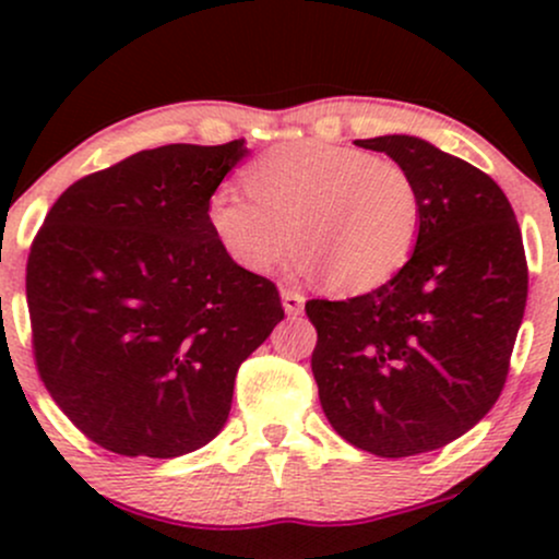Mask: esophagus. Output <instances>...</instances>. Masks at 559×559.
<instances>
[{"instance_id": "esophagus-1", "label": "esophagus", "mask_w": 559, "mask_h": 559, "mask_svg": "<svg viewBox=\"0 0 559 559\" xmlns=\"http://www.w3.org/2000/svg\"><path fill=\"white\" fill-rule=\"evenodd\" d=\"M281 299H284L286 316H301V310H305V294H299L297 288H281Z\"/></svg>"}]
</instances>
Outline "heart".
I'll return each mask as SVG.
<instances>
[{"mask_svg": "<svg viewBox=\"0 0 559 559\" xmlns=\"http://www.w3.org/2000/svg\"><path fill=\"white\" fill-rule=\"evenodd\" d=\"M243 189L249 197L217 189L207 223L249 273L275 271L297 243V271L357 294L394 278L418 247L423 194L396 159L323 141L284 144L243 170Z\"/></svg>", "mask_w": 559, "mask_h": 559, "instance_id": "obj_1", "label": "heart"}]
</instances>
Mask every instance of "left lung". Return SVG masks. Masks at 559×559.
<instances>
[{"label":"left lung","mask_w":559,"mask_h":559,"mask_svg":"<svg viewBox=\"0 0 559 559\" xmlns=\"http://www.w3.org/2000/svg\"><path fill=\"white\" fill-rule=\"evenodd\" d=\"M415 176L423 226L394 278L344 301L310 299L323 413L342 439L409 457L460 439L502 394L528 297L523 236L504 191L415 136L357 139Z\"/></svg>","instance_id":"obj_1"}]
</instances>
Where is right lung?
<instances>
[{"label":"right lung","mask_w":559,"mask_h":559,"mask_svg":"<svg viewBox=\"0 0 559 559\" xmlns=\"http://www.w3.org/2000/svg\"><path fill=\"white\" fill-rule=\"evenodd\" d=\"M247 155L144 150L62 191L25 267L38 376L94 444L170 460L226 426L239 365L284 320L278 288L228 258L207 202Z\"/></svg>","instance_id":"add662e5"}]
</instances>
